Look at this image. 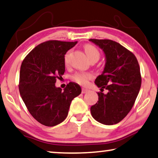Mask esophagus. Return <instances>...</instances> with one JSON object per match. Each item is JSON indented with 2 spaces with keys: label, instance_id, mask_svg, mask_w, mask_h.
<instances>
[{
  "label": "esophagus",
  "instance_id": "obj_1",
  "mask_svg": "<svg viewBox=\"0 0 158 158\" xmlns=\"http://www.w3.org/2000/svg\"><path fill=\"white\" fill-rule=\"evenodd\" d=\"M88 89H84V88H82V89H81V93L82 94H86V92H88Z\"/></svg>",
  "mask_w": 158,
  "mask_h": 158
}]
</instances>
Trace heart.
<instances>
[{
	"instance_id": "1",
	"label": "heart",
	"mask_w": 158,
	"mask_h": 158,
	"mask_svg": "<svg viewBox=\"0 0 158 158\" xmlns=\"http://www.w3.org/2000/svg\"><path fill=\"white\" fill-rule=\"evenodd\" d=\"M84 50H85L86 54L89 59H92L93 58H97L99 59V51L94 47V46L91 45V44H86L84 46ZM64 61L66 64L68 62V54L66 55L64 58ZM92 78V75L88 73H77L74 76L72 77V79L77 83H78L81 85H86L87 84L89 80Z\"/></svg>"
}]
</instances>
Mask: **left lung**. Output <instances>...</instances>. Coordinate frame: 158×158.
<instances>
[{
    "label": "left lung",
    "instance_id": "1",
    "mask_svg": "<svg viewBox=\"0 0 158 158\" xmlns=\"http://www.w3.org/2000/svg\"><path fill=\"white\" fill-rule=\"evenodd\" d=\"M103 51L105 65L94 83L106 94L97 93L99 100L91 106L93 118L106 125L119 123L133 105L141 86L140 69L136 57L117 42L109 39H89ZM102 92V91H101Z\"/></svg>",
    "mask_w": 158,
    "mask_h": 158
}]
</instances>
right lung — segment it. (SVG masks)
I'll return each instance as SVG.
<instances>
[{
  "label": "right lung",
  "instance_id": "1",
  "mask_svg": "<svg viewBox=\"0 0 158 158\" xmlns=\"http://www.w3.org/2000/svg\"><path fill=\"white\" fill-rule=\"evenodd\" d=\"M77 44L48 41L33 49L22 62L19 92L28 112L42 124L54 127L66 118L73 99L81 89L70 82L64 91L55 86L65 72L64 55Z\"/></svg>",
  "mask_w": 158,
  "mask_h": 158
}]
</instances>
